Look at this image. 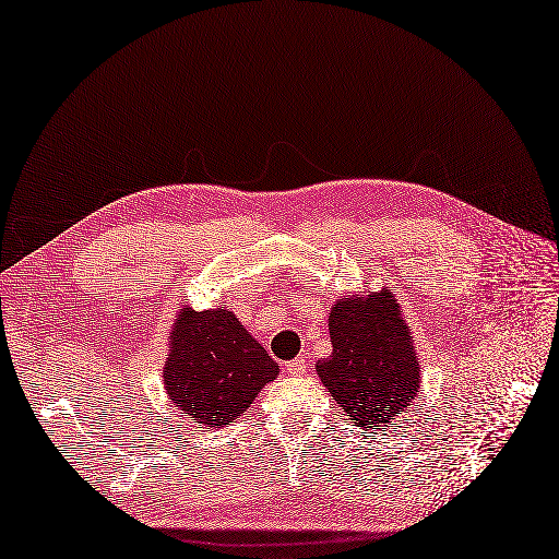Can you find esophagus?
<instances>
[{"label": "esophagus", "instance_id": "esophagus-1", "mask_svg": "<svg viewBox=\"0 0 559 559\" xmlns=\"http://www.w3.org/2000/svg\"><path fill=\"white\" fill-rule=\"evenodd\" d=\"M284 370H287V374H292V377H301L308 370V358L306 356H298V358H294V360H289L287 365H284Z\"/></svg>", "mask_w": 559, "mask_h": 559}]
</instances>
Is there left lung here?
I'll list each match as a JSON object with an SVG mask.
<instances>
[{"label": "left lung", "instance_id": "left-lung-1", "mask_svg": "<svg viewBox=\"0 0 559 559\" xmlns=\"http://www.w3.org/2000/svg\"><path fill=\"white\" fill-rule=\"evenodd\" d=\"M391 289L338 298L330 312L332 356L316 370L348 419L365 431L389 427L413 403L419 362Z\"/></svg>", "mask_w": 559, "mask_h": 559}]
</instances>
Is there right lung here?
<instances>
[{
  "label": "right lung",
  "instance_id": "1",
  "mask_svg": "<svg viewBox=\"0 0 559 559\" xmlns=\"http://www.w3.org/2000/svg\"><path fill=\"white\" fill-rule=\"evenodd\" d=\"M280 365L225 308L177 316L163 384L170 401L199 427L221 429L255 401Z\"/></svg>",
  "mask_w": 559,
  "mask_h": 559
}]
</instances>
